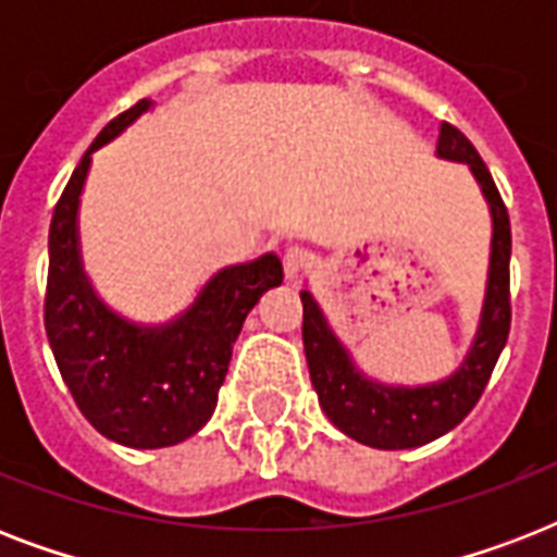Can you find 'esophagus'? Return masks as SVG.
I'll list each match as a JSON object with an SVG mask.
<instances>
[{"instance_id": "obj_1", "label": "esophagus", "mask_w": 557, "mask_h": 557, "mask_svg": "<svg viewBox=\"0 0 557 557\" xmlns=\"http://www.w3.org/2000/svg\"><path fill=\"white\" fill-rule=\"evenodd\" d=\"M312 251H306L300 245H288L286 251H283V269H286L288 280H297L304 274L309 265H312Z\"/></svg>"}]
</instances>
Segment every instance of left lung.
I'll use <instances>...</instances> for the list:
<instances>
[{"mask_svg": "<svg viewBox=\"0 0 557 557\" xmlns=\"http://www.w3.org/2000/svg\"><path fill=\"white\" fill-rule=\"evenodd\" d=\"M436 159L466 164L483 193L492 216V248H488V277L480 321L466 358L450 375L428 384H384L367 375L356 364L349 347L335 335L321 304L309 286L304 300V349L312 387L323 413L349 440L381 450L419 448L454 431L483 396L485 384L509 338V257L511 227L500 193L494 187L488 168L474 144L457 126L442 124L436 138Z\"/></svg>", "mask_w": 557, "mask_h": 557, "instance_id": "8db88e82", "label": "left lung"}]
</instances>
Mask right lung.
I'll use <instances>...</instances> for the list:
<instances>
[{
  "label": "right lung",
  "mask_w": 557,
  "mask_h": 557,
  "mask_svg": "<svg viewBox=\"0 0 557 557\" xmlns=\"http://www.w3.org/2000/svg\"><path fill=\"white\" fill-rule=\"evenodd\" d=\"M152 100L135 103L95 138L57 201L48 231L46 332L65 387L107 440L126 448H170L199 433L245 318L283 283L274 251L213 271L193 304L164 323H138L95 292L81 248V196L91 152L115 141Z\"/></svg>",
  "instance_id": "right-lung-1"
}]
</instances>
